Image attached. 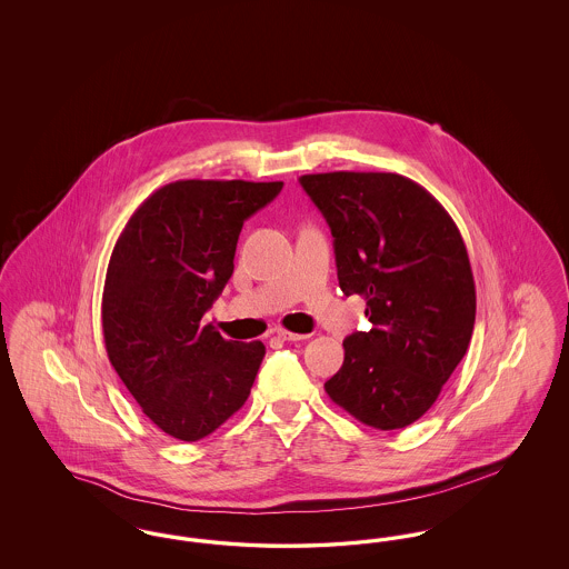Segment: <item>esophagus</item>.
<instances>
[{"instance_id": "34e87169", "label": "esophagus", "mask_w": 569, "mask_h": 569, "mask_svg": "<svg viewBox=\"0 0 569 569\" xmlns=\"http://www.w3.org/2000/svg\"><path fill=\"white\" fill-rule=\"evenodd\" d=\"M274 335H277L281 341H302V339L309 337V335H300V332H290V330H286V328H277Z\"/></svg>"}]
</instances>
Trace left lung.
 <instances>
[{"label": "left lung", "mask_w": 569, "mask_h": 569, "mask_svg": "<svg viewBox=\"0 0 569 569\" xmlns=\"http://www.w3.org/2000/svg\"><path fill=\"white\" fill-rule=\"evenodd\" d=\"M335 239L346 297L367 300L373 328L343 341L325 383L356 420L395 431L425 416L469 348L476 283L459 228L416 181L395 172L298 179Z\"/></svg>", "instance_id": "1"}]
</instances>
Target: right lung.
<instances>
[{"label": "right lung", "mask_w": 569, "mask_h": 569, "mask_svg": "<svg viewBox=\"0 0 569 569\" xmlns=\"http://www.w3.org/2000/svg\"><path fill=\"white\" fill-rule=\"evenodd\" d=\"M281 188L174 181L136 209L114 243L102 295L110 365L174 439L213 433L249 397L264 346L226 341L200 320L232 277L244 219Z\"/></svg>", "instance_id": "right-lung-1"}]
</instances>
